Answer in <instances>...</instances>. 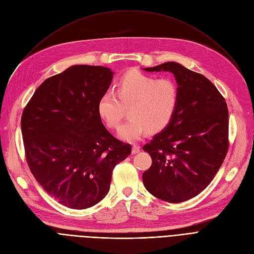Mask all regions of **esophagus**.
Masks as SVG:
<instances>
[{
  "mask_svg": "<svg viewBox=\"0 0 254 254\" xmlns=\"http://www.w3.org/2000/svg\"><path fill=\"white\" fill-rule=\"evenodd\" d=\"M140 152V147L137 145H132L131 147V154H137Z\"/></svg>",
  "mask_w": 254,
  "mask_h": 254,
  "instance_id": "34e87169",
  "label": "esophagus"
}]
</instances>
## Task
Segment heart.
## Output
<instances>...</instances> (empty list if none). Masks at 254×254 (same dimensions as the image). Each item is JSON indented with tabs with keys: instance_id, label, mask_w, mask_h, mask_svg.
Segmentation results:
<instances>
[{
	"instance_id": "obj_1",
	"label": "heart",
	"mask_w": 254,
	"mask_h": 254,
	"mask_svg": "<svg viewBox=\"0 0 254 254\" xmlns=\"http://www.w3.org/2000/svg\"><path fill=\"white\" fill-rule=\"evenodd\" d=\"M178 88L170 78L156 79L138 71L127 73L116 84L115 93L107 91L98 102V112L105 124L116 128L126 109L129 118L120 127L118 136L127 141H137L146 131L163 130L175 114Z\"/></svg>"
}]
</instances>
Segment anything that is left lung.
<instances>
[{
    "instance_id": "obj_1",
    "label": "left lung",
    "mask_w": 254,
    "mask_h": 254,
    "mask_svg": "<svg viewBox=\"0 0 254 254\" xmlns=\"http://www.w3.org/2000/svg\"><path fill=\"white\" fill-rule=\"evenodd\" d=\"M146 72H170L178 85V104L170 124L143 149L152 159L143 173L145 189L169 203L202 192L218 172L229 148V110L204 75L168 62Z\"/></svg>"
}]
</instances>
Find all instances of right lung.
I'll list each match as a JSON object with an SVG mask.
<instances>
[{"mask_svg":"<svg viewBox=\"0 0 254 254\" xmlns=\"http://www.w3.org/2000/svg\"><path fill=\"white\" fill-rule=\"evenodd\" d=\"M113 75L102 65L69 66L47 78L22 112L32 174L50 196L71 209L101 202L109 191L113 169L131 151L129 144L107 130L98 112Z\"/></svg>","mask_w":254,"mask_h":254,"instance_id":"obj_1","label":"right lung"}]
</instances>
